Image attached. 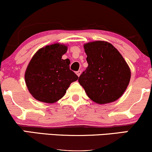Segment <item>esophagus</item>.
<instances>
[{
    "label": "esophagus",
    "mask_w": 152,
    "mask_h": 152,
    "mask_svg": "<svg viewBox=\"0 0 152 152\" xmlns=\"http://www.w3.org/2000/svg\"><path fill=\"white\" fill-rule=\"evenodd\" d=\"M81 74V70H78V71H76V74H77L78 76H79Z\"/></svg>",
    "instance_id": "obj_1"
}]
</instances>
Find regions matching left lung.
<instances>
[{"mask_svg":"<svg viewBox=\"0 0 152 152\" xmlns=\"http://www.w3.org/2000/svg\"><path fill=\"white\" fill-rule=\"evenodd\" d=\"M88 66L78 82L89 98L99 104L117 100L130 81L129 67L111 43L94 41L84 46Z\"/></svg>","mask_w":152,"mask_h":152,"instance_id":"8db88e82","label":"left lung"}]
</instances>
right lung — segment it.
I'll use <instances>...</instances> for the list:
<instances>
[{
    "label": "right lung",
    "mask_w": 152,
    "mask_h": 152,
    "mask_svg": "<svg viewBox=\"0 0 152 152\" xmlns=\"http://www.w3.org/2000/svg\"><path fill=\"white\" fill-rule=\"evenodd\" d=\"M67 51L65 45L56 43L41 48L29 63L25 74L26 86L35 99L54 103L61 99L78 76L70 70V61L62 59Z\"/></svg>",
    "instance_id": "obj_1"
}]
</instances>
